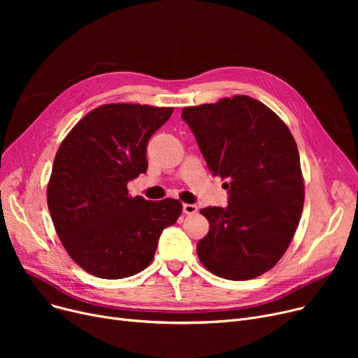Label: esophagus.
Returning <instances> with one entry per match:
<instances>
[{
    "mask_svg": "<svg viewBox=\"0 0 358 358\" xmlns=\"http://www.w3.org/2000/svg\"><path fill=\"white\" fill-rule=\"evenodd\" d=\"M196 212H197V206L196 204H189V203L182 204V213H185V215H194Z\"/></svg>",
    "mask_w": 358,
    "mask_h": 358,
    "instance_id": "34e87169",
    "label": "esophagus"
}]
</instances>
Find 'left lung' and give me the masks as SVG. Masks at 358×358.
Listing matches in <instances>:
<instances>
[{"label":"left lung","instance_id":"obj_1","mask_svg":"<svg viewBox=\"0 0 358 358\" xmlns=\"http://www.w3.org/2000/svg\"><path fill=\"white\" fill-rule=\"evenodd\" d=\"M210 173L228 190L227 208L200 213L209 232L197 255L210 273L250 280L286 252L303 210V178L289 127L262 103L235 96L182 108Z\"/></svg>","mask_w":358,"mask_h":358}]
</instances>
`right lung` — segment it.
<instances>
[{"label": "right lung", "mask_w": 358, "mask_h": 358, "mask_svg": "<svg viewBox=\"0 0 358 358\" xmlns=\"http://www.w3.org/2000/svg\"><path fill=\"white\" fill-rule=\"evenodd\" d=\"M171 115V107L106 104L75 124L56 152L48 208L66 252L87 273L108 280L141 273L181 215L176 199L157 203L127 192L148 169V141Z\"/></svg>", "instance_id": "add662e5"}]
</instances>
